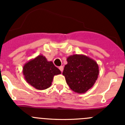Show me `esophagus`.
<instances>
[{
    "instance_id": "esophagus-1",
    "label": "esophagus",
    "mask_w": 125,
    "mask_h": 125,
    "mask_svg": "<svg viewBox=\"0 0 125 125\" xmlns=\"http://www.w3.org/2000/svg\"><path fill=\"white\" fill-rule=\"evenodd\" d=\"M59 69H60V71H61V72H62V71H63V69H64L63 66H59Z\"/></svg>"
}]
</instances>
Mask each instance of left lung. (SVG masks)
<instances>
[{"instance_id":"8db88e82","label":"left lung","mask_w":125,"mask_h":125,"mask_svg":"<svg viewBox=\"0 0 125 125\" xmlns=\"http://www.w3.org/2000/svg\"><path fill=\"white\" fill-rule=\"evenodd\" d=\"M62 75L71 90L84 93L93 86L99 75L96 62L83 54H73L67 58Z\"/></svg>"}]
</instances>
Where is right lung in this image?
Listing matches in <instances>:
<instances>
[{
    "mask_svg": "<svg viewBox=\"0 0 125 125\" xmlns=\"http://www.w3.org/2000/svg\"><path fill=\"white\" fill-rule=\"evenodd\" d=\"M22 73L27 83L38 90L49 88L54 76L61 73L52 62L48 61L42 55L27 62L23 66Z\"/></svg>",
    "mask_w": 125,
    "mask_h": 125,
    "instance_id": "add662e5",
    "label": "right lung"
}]
</instances>
